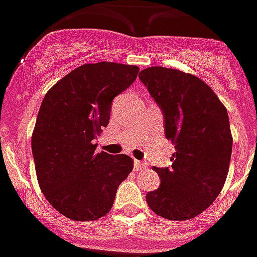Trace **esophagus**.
Listing matches in <instances>:
<instances>
[{
    "label": "esophagus",
    "instance_id": "esophagus-1",
    "mask_svg": "<svg viewBox=\"0 0 257 257\" xmlns=\"http://www.w3.org/2000/svg\"><path fill=\"white\" fill-rule=\"evenodd\" d=\"M146 166H147L146 162L139 161V160H135V161H134V169H135V172H139V170L144 169Z\"/></svg>",
    "mask_w": 257,
    "mask_h": 257
}]
</instances>
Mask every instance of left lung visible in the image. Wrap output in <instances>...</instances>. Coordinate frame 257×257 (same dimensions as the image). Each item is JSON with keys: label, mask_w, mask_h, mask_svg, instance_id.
<instances>
[{"label": "left lung", "mask_w": 257, "mask_h": 257, "mask_svg": "<svg viewBox=\"0 0 257 257\" xmlns=\"http://www.w3.org/2000/svg\"><path fill=\"white\" fill-rule=\"evenodd\" d=\"M139 79L161 109L165 137L175 147L170 168H153L161 185L147 194V203L168 220L194 218L226 181L233 148L226 107L201 79L179 70L155 66Z\"/></svg>", "instance_id": "1"}]
</instances>
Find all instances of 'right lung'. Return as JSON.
Returning a JSON list of instances; mask_svg holds the SVG:
<instances>
[{
  "instance_id": "right-lung-1",
  "label": "right lung",
  "mask_w": 257,
  "mask_h": 257,
  "mask_svg": "<svg viewBox=\"0 0 257 257\" xmlns=\"http://www.w3.org/2000/svg\"><path fill=\"white\" fill-rule=\"evenodd\" d=\"M139 67L114 62L82 65L52 87L32 134V155L44 196L74 221L101 218L133 170L127 155L96 152L115 96L135 82Z\"/></svg>"
}]
</instances>
